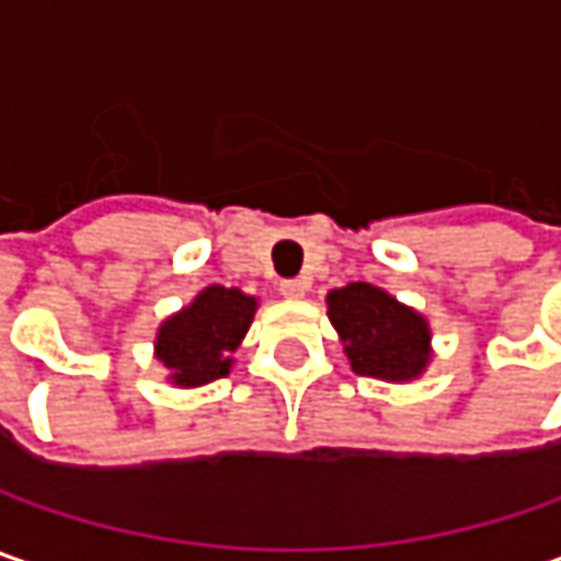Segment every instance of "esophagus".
Masks as SVG:
<instances>
[{
	"label": "esophagus",
	"mask_w": 561,
	"mask_h": 561,
	"mask_svg": "<svg viewBox=\"0 0 561 561\" xmlns=\"http://www.w3.org/2000/svg\"><path fill=\"white\" fill-rule=\"evenodd\" d=\"M306 290H309L306 280H284V284H280V296H284V299H302Z\"/></svg>",
	"instance_id": "1"
}]
</instances>
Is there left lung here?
I'll return each mask as SVG.
<instances>
[{"instance_id":"obj_1","label":"left lung","mask_w":561,"mask_h":561,"mask_svg":"<svg viewBox=\"0 0 561 561\" xmlns=\"http://www.w3.org/2000/svg\"><path fill=\"white\" fill-rule=\"evenodd\" d=\"M328 318L353 371L362 377L409 383L434 358L427 318L375 284L356 280L328 293Z\"/></svg>"}]
</instances>
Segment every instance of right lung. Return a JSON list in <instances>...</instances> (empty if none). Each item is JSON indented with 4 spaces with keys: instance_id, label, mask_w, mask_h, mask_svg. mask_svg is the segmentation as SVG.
<instances>
[{
    "instance_id": "add662e5",
    "label": "right lung",
    "mask_w": 561,
    "mask_h": 561,
    "mask_svg": "<svg viewBox=\"0 0 561 561\" xmlns=\"http://www.w3.org/2000/svg\"><path fill=\"white\" fill-rule=\"evenodd\" d=\"M259 299L237 287L211 284L181 312L168 314L156 331V353L164 380L190 390L230 375L233 353L255 318Z\"/></svg>"
}]
</instances>
